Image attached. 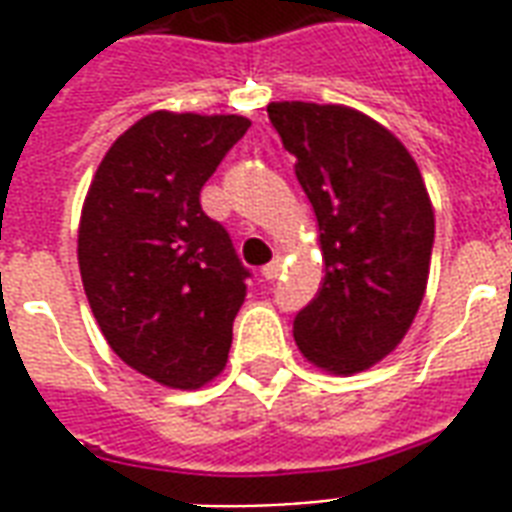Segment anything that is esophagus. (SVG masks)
Wrapping results in <instances>:
<instances>
[{"label":"esophagus","instance_id":"1","mask_svg":"<svg viewBox=\"0 0 512 512\" xmlns=\"http://www.w3.org/2000/svg\"><path fill=\"white\" fill-rule=\"evenodd\" d=\"M260 273H263L265 282H273V279H276V276L282 273V260L276 257V260H271L268 265H263V271H260Z\"/></svg>","mask_w":512,"mask_h":512}]
</instances>
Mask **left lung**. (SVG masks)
I'll return each instance as SVG.
<instances>
[{
    "label": "left lung",
    "instance_id": "8db88e82",
    "mask_svg": "<svg viewBox=\"0 0 512 512\" xmlns=\"http://www.w3.org/2000/svg\"><path fill=\"white\" fill-rule=\"evenodd\" d=\"M314 206L325 279L292 325L319 370L354 376L400 346L427 292L435 209L413 155L389 128L343 104L271 101Z\"/></svg>",
    "mask_w": 512,
    "mask_h": 512
}]
</instances>
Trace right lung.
Returning <instances> with one entry per match:
<instances>
[{"label":"right lung","instance_id":"1","mask_svg":"<svg viewBox=\"0 0 512 512\" xmlns=\"http://www.w3.org/2000/svg\"><path fill=\"white\" fill-rule=\"evenodd\" d=\"M252 126L241 115L158 109L101 158L77 228V263L109 349L171 389L220 376L249 271L201 187Z\"/></svg>","mask_w":512,"mask_h":512}]
</instances>
